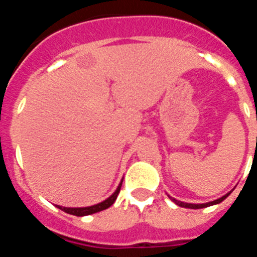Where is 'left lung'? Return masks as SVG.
Here are the masks:
<instances>
[{
	"label": "left lung",
	"instance_id": "obj_1",
	"mask_svg": "<svg viewBox=\"0 0 257 257\" xmlns=\"http://www.w3.org/2000/svg\"><path fill=\"white\" fill-rule=\"evenodd\" d=\"M233 192V190H230V192H228L225 194V196H222V197H220V198H217V199H215V201H211V202H206V203H187V202H183V201H179V199H176V198H174V197H171V196H169V194H167V197H169L170 199H171L172 202H174V203H176V205L178 206H180V207H185V208H193V210H197V208H205V207H208V206H213V205H219L220 202H222L224 201V199L226 198V197L229 196V194H230V193Z\"/></svg>",
	"mask_w": 257,
	"mask_h": 257
}]
</instances>
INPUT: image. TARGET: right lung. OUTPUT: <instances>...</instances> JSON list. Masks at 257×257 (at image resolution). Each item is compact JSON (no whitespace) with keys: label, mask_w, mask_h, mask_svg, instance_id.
Wrapping results in <instances>:
<instances>
[{"label":"right lung","mask_w":257,"mask_h":257,"mask_svg":"<svg viewBox=\"0 0 257 257\" xmlns=\"http://www.w3.org/2000/svg\"><path fill=\"white\" fill-rule=\"evenodd\" d=\"M122 181L123 180H121V183H119V185H118L117 189L114 190V193H113L112 196L108 197L106 199H104V201L100 202V203H96V205L94 206H88V207H63V206H59V205H56V207L60 208V210L64 211V212L70 213V215H76V216H87V215H92V213L100 212V211L106 210V208L110 207V206L114 203V201L117 199L118 193H119V190H121Z\"/></svg>","instance_id":"add662e5"}]
</instances>
